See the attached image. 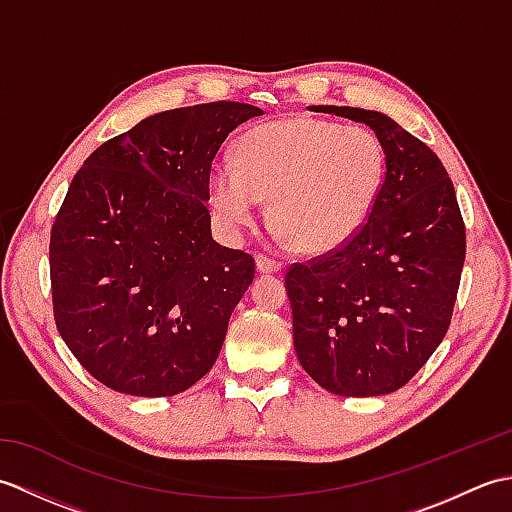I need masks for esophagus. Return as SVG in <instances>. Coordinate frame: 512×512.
<instances>
[{"label": "esophagus", "mask_w": 512, "mask_h": 512, "mask_svg": "<svg viewBox=\"0 0 512 512\" xmlns=\"http://www.w3.org/2000/svg\"><path fill=\"white\" fill-rule=\"evenodd\" d=\"M257 270L259 273H281V268H284V264L279 262V259H273V257H268V255H257Z\"/></svg>", "instance_id": "esophagus-1"}]
</instances>
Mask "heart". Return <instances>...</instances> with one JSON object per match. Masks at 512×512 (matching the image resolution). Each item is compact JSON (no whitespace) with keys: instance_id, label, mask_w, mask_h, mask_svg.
<instances>
[{"instance_id":"b5f03b06","label":"heart","mask_w":512,"mask_h":512,"mask_svg":"<svg viewBox=\"0 0 512 512\" xmlns=\"http://www.w3.org/2000/svg\"><path fill=\"white\" fill-rule=\"evenodd\" d=\"M387 156L367 127L297 116L250 129L235 160L211 169V202L231 228L250 226L259 200L306 253H330L361 231L383 191Z\"/></svg>"}]
</instances>
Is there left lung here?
Listing matches in <instances>:
<instances>
[{
  "label": "left lung",
  "mask_w": 512,
  "mask_h": 512,
  "mask_svg": "<svg viewBox=\"0 0 512 512\" xmlns=\"http://www.w3.org/2000/svg\"><path fill=\"white\" fill-rule=\"evenodd\" d=\"M365 123L387 156L383 191L341 248L292 264L286 288L303 369L339 396L407 385L442 343L458 297L466 231L440 158L389 116L325 107Z\"/></svg>",
  "instance_id": "obj_1"
}]
</instances>
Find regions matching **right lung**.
<instances>
[{
  "mask_svg": "<svg viewBox=\"0 0 512 512\" xmlns=\"http://www.w3.org/2000/svg\"><path fill=\"white\" fill-rule=\"evenodd\" d=\"M262 114L235 101L160 112L76 171L50 235L52 310L105 387L176 396L213 367L255 259L211 235V165Z\"/></svg>",
  "mask_w": 512,
  "mask_h": 512,
  "instance_id": "add662e5",
  "label": "right lung"
}]
</instances>
